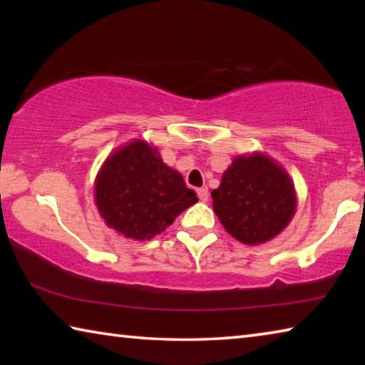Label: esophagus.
<instances>
[{"mask_svg":"<svg viewBox=\"0 0 365 365\" xmlns=\"http://www.w3.org/2000/svg\"><path fill=\"white\" fill-rule=\"evenodd\" d=\"M196 193H197V197H200V201H201V202H206V201L209 200L207 188H200V190H196Z\"/></svg>","mask_w":365,"mask_h":365,"instance_id":"34e87169","label":"esophagus"}]
</instances>
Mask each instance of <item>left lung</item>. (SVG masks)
Instances as JSON below:
<instances>
[{"mask_svg": "<svg viewBox=\"0 0 365 365\" xmlns=\"http://www.w3.org/2000/svg\"><path fill=\"white\" fill-rule=\"evenodd\" d=\"M211 196L214 212L227 233L251 246L275 238L296 212L292 177L259 151L233 158Z\"/></svg>", "mask_w": 365, "mask_h": 365, "instance_id": "left-lung-1", "label": "left lung"}]
</instances>
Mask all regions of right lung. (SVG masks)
I'll list each match as a JSON object with an SVG mask.
<instances>
[{
  "label": "right lung",
  "mask_w": 365,
  "mask_h": 365,
  "mask_svg": "<svg viewBox=\"0 0 365 365\" xmlns=\"http://www.w3.org/2000/svg\"><path fill=\"white\" fill-rule=\"evenodd\" d=\"M197 201L180 172L146 140H130L104 160L95 178V202L104 224L145 242L164 232Z\"/></svg>",
  "instance_id": "obj_1"
}]
</instances>
